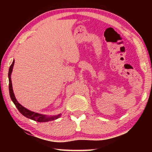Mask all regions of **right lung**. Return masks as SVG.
I'll use <instances>...</instances> for the list:
<instances>
[{"instance_id": "obj_1", "label": "right lung", "mask_w": 152, "mask_h": 152, "mask_svg": "<svg viewBox=\"0 0 152 152\" xmlns=\"http://www.w3.org/2000/svg\"><path fill=\"white\" fill-rule=\"evenodd\" d=\"M14 64H15V60H13V61H12V63L11 65V66H10L9 70L8 76H9V93H10V96H11L12 101L13 102V103L17 108V109L19 110V111L23 115H24L25 117H26L27 118H29V119H32V120L35 121H37V122H48V121H53V120H56V119H58V118L60 117L61 114H59L58 115H55V116H50V117L46 116V115H45L39 114V113H37L31 111V110L27 109L26 108L23 107L21 104H19V102H18V101L16 99V98H15V96L13 90H12L11 78Z\"/></svg>"}]
</instances>
